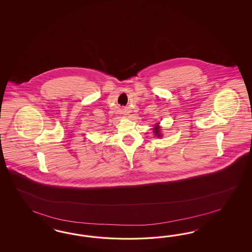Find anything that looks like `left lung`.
<instances>
[{"label": "left lung", "instance_id": "left-lung-1", "mask_svg": "<svg viewBox=\"0 0 252 252\" xmlns=\"http://www.w3.org/2000/svg\"><path fill=\"white\" fill-rule=\"evenodd\" d=\"M154 133H155V135H156L157 137H160V128L158 127V126H157L156 127H154Z\"/></svg>", "mask_w": 252, "mask_h": 252}]
</instances>
